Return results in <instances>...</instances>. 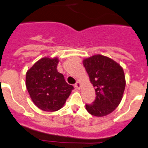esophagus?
I'll return each mask as SVG.
<instances>
[{"label": "esophagus", "instance_id": "1", "mask_svg": "<svg viewBox=\"0 0 148 148\" xmlns=\"http://www.w3.org/2000/svg\"><path fill=\"white\" fill-rule=\"evenodd\" d=\"M75 88L76 89H80L81 88V83L79 82H77L75 84Z\"/></svg>", "mask_w": 148, "mask_h": 148}]
</instances>
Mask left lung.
<instances>
[{
	"mask_svg": "<svg viewBox=\"0 0 148 148\" xmlns=\"http://www.w3.org/2000/svg\"><path fill=\"white\" fill-rule=\"evenodd\" d=\"M90 81L95 88L96 99L86 104L90 114L104 117L119 106L126 86L123 68L114 60L103 55H97L83 60Z\"/></svg>",
	"mask_w": 148,
	"mask_h": 148,
	"instance_id": "8db88e82",
	"label": "left lung"
}]
</instances>
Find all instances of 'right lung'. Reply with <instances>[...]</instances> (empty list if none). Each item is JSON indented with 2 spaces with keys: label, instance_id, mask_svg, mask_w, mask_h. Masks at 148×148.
I'll return each mask as SVG.
<instances>
[{
  "label": "right lung",
  "instance_id": "right-lung-1",
  "mask_svg": "<svg viewBox=\"0 0 148 148\" xmlns=\"http://www.w3.org/2000/svg\"><path fill=\"white\" fill-rule=\"evenodd\" d=\"M58 61L57 58H43L26 73V88L30 97L36 106L45 112L60 109L74 89L57 70Z\"/></svg>",
  "mask_w": 148,
  "mask_h": 148
}]
</instances>
